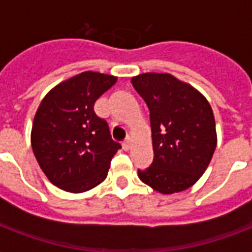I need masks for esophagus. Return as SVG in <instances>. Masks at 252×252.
I'll return each mask as SVG.
<instances>
[{
  "label": "esophagus",
  "instance_id": "1",
  "mask_svg": "<svg viewBox=\"0 0 252 252\" xmlns=\"http://www.w3.org/2000/svg\"><path fill=\"white\" fill-rule=\"evenodd\" d=\"M130 144H132V141H130V137H126V141L123 142V150L128 152V150L130 149Z\"/></svg>",
  "mask_w": 252,
  "mask_h": 252
}]
</instances>
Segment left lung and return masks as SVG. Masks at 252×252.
<instances>
[{
    "mask_svg": "<svg viewBox=\"0 0 252 252\" xmlns=\"http://www.w3.org/2000/svg\"><path fill=\"white\" fill-rule=\"evenodd\" d=\"M130 82L148 104L153 138V163L138 170V178L163 195L186 191L205 172L217 145L211 104L170 73H142Z\"/></svg>",
    "mask_w": 252,
    "mask_h": 252,
    "instance_id": "left-lung-1",
    "label": "left lung"
}]
</instances>
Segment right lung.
I'll return each instance as SVG.
<instances>
[{
  "instance_id": "add662e5",
  "label": "right lung",
  "mask_w": 252,
  "mask_h": 252,
  "mask_svg": "<svg viewBox=\"0 0 252 252\" xmlns=\"http://www.w3.org/2000/svg\"><path fill=\"white\" fill-rule=\"evenodd\" d=\"M118 77L82 72L51 89L37 107L31 146L48 180L63 191L81 193L106 179L120 144L106 120L94 112L95 100Z\"/></svg>"
}]
</instances>
